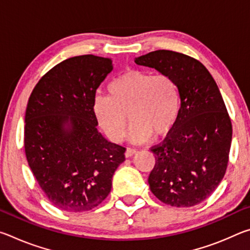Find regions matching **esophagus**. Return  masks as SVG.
Masks as SVG:
<instances>
[{
  "mask_svg": "<svg viewBox=\"0 0 250 250\" xmlns=\"http://www.w3.org/2000/svg\"><path fill=\"white\" fill-rule=\"evenodd\" d=\"M135 152H137V150L135 149H132V147H128L125 151V156L126 158H130V156H132Z\"/></svg>",
  "mask_w": 250,
  "mask_h": 250,
  "instance_id": "34e87169",
  "label": "esophagus"
}]
</instances>
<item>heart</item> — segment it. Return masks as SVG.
I'll return each instance as SVG.
<instances>
[{
  "label": "heart",
  "mask_w": 250,
  "mask_h": 250,
  "mask_svg": "<svg viewBox=\"0 0 250 250\" xmlns=\"http://www.w3.org/2000/svg\"><path fill=\"white\" fill-rule=\"evenodd\" d=\"M109 95L95 97L94 113L110 140L124 138L128 115L132 120L130 140L142 143L166 137L179 121L181 95L174 79L167 74L129 69L108 84Z\"/></svg>",
  "instance_id": "obj_1"
}]
</instances>
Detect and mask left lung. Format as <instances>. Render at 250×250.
I'll return each mask as SVG.
<instances>
[{
    "label": "left lung",
    "mask_w": 250,
    "mask_h": 250,
    "mask_svg": "<svg viewBox=\"0 0 250 250\" xmlns=\"http://www.w3.org/2000/svg\"><path fill=\"white\" fill-rule=\"evenodd\" d=\"M134 62L170 75L181 95L176 125L151 147V192L171 206L200 204L221 183L229 159L232 126L221 91L206 67L188 55L160 49Z\"/></svg>",
    "instance_id": "left-lung-1"
}]
</instances>
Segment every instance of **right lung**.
I'll return each instance as SVG.
<instances>
[{"label": "right lung", "mask_w": 250, "mask_h": 250, "mask_svg": "<svg viewBox=\"0 0 250 250\" xmlns=\"http://www.w3.org/2000/svg\"><path fill=\"white\" fill-rule=\"evenodd\" d=\"M111 70L110 58L71 57L48 70L29 96L25 154L42 191L59 209L78 213L101 204L125 161V147L101 135L92 109Z\"/></svg>", "instance_id": "1"}]
</instances>
